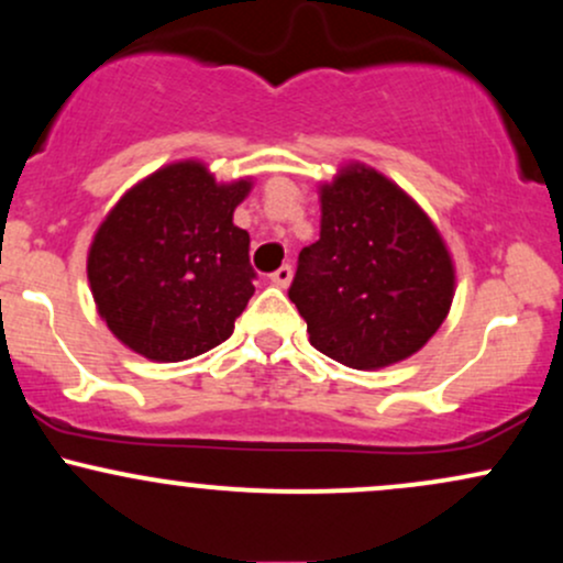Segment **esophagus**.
Returning a JSON list of instances; mask_svg holds the SVG:
<instances>
[{"label": "esophagus", "instance_id": "obj_1", "mask_svg": "<svg viewBox=\"0 0 563 563\" xmlns=\"http://www.w3.org/2000/svg\"><path fill=\"white\" fill-rule=\"evenodd\" d=\"M290 277H294V269H290V264H283L280 269H275L273 275H269V280L275 283V286H280V288H286L288 283H290Z\"/></svg>", "mask_w": 563, "mask_h": 563}]
</instances>
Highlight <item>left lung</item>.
I'll return each instance as SVG.
<instances>
[{
  "label": "left lung",
  "instance_id": "obj_1",
  "mask_svg": "<svg viewBox=\"0 0 563 563\" xmlns=\"http://www.w3.org/2000/svg\"><path fill=\"white\" fill-rule=\"evenodd\" d=\"M320 241L301 249L288 288L309 344L354 371L416 354L455 294V267L434 222L363 164L320 187Z\"/></svg>",
  "mask_w": 563,
  "mask_h": 563
}]
</instances>
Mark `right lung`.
I'll return each mask as SVG.
<instances>
[{"mask_svg": "<svg viewBox=\"0 0 563 563\" xmlns=\"http://www.w3.org/2000/svg\"><path fill=\"white\" fill-rule=\"evenodd\" d=\"M249 190L251 179L219 185L200 161H179L113 206L89 245L87 275L121 344L179 363L230 339L254 296L251 238L232 224Z\"/></svg>", "mask_w": 563, "mask_h": 563, "instance_id": "right-lung-1", "label": "right lung"}]
</instances>
